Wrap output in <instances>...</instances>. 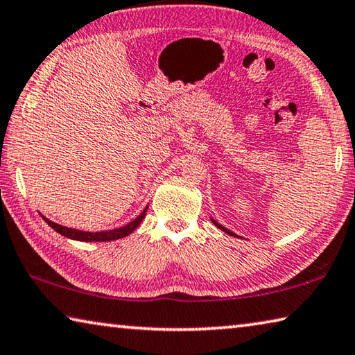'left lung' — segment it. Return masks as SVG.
I'll use <instances>...</instances> for the list:
<instances>
[{
  "mask_svg": "<svg viewBox=\"0 0 355 355\" xmlns=\"http://www.w3.org/2000/svg\"><path fill=\"white\" fill-rule=\"evenodd\" d=\"M211 220H213V224H214L216 227H218V228H220V230H222V232H225V233H227V235H230V236H236V235H235V233H233V232H230V230H228V228H225V227H222V225H220V224H218V222H216L214 219H211Z\"/></svg>",
  "mask_w": 355,
  "mask_h": 355,
  "instance_id": "left-lung-1",
  "label": "left lung"
}]
</instances>
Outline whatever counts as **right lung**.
I'll list each match as a JSON object with an SVG mask.
<instances>
[{
  "mask_svg": "<svg viewBox=\"0 0 355 355\" xmlns=\"http://www.w3.org/2000/svg\"><path fill=\"white\" fill-rule=\"evenodd\" d=\"M146 213H147V207L144 211L137 216L136 219H133L130 222V224L120 227V228H114V230H107V232H95V233H91V232H83V230H76V228H69V227H62L56 224V222H51L50 219H46L45 216H42L44 218V220L46 222L48 225H50L53 230L58 232L59 235H62L65 238H70V239H76V241H112V239H120V238H125L128 236L130 233H133L137 225L141 224L142 219L146 218Z\"/></svg>",
  "mask_w": 355,
  "mask_h": 355,
  "instance_id": "1",
  "label": "right lung"
}]
</instances>
